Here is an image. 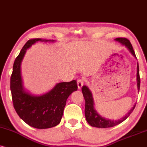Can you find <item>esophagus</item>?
I'll return each instance as SVG.
<instances>
[{"instance_id":"1","label":"esophagus","mask_w":147,"mask_h":147,"mask_svg":"<svg viewBox=\"0 0 147 147\" xmlns=\"http://www.w3.org/2000/svg\"><path fill=\"white\" fill-rule=\"evenodd\" d=\"M84 82L82 79L79 78L78 80L77 84H78V87L79 89H80V88H82V86H83V84H84Z\"/></svg>"}]
</instances>
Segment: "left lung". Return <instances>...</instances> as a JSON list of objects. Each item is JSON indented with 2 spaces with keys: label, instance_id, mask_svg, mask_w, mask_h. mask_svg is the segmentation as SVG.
I'll return each instance as SVG.
<instances>
[{
  "label": "left lung",
  "instance_id": "left-lung-1",
  "mask_svg": "<svg viewBox=\"0 0 147 147\" xmlns=\"http://www.w3.org/2000/svg\"><path fill=\"white\" fill-rule=\"evenodd\" d=\"M115 41H118V42L121 43L122 45H124L129 50V51L131 52L132 55L134 56L135 58L136 54L134 50L133 47H132L130 41L128 40L126 38H117L115 39ZM136 80H137V86L138 89L140 90V75H139V66H138V63H137V74H136ZM82 91L83 96H84V98L85 99V110H84V114H85V117H86V121H87L88 123L90 125V126L95 127H98V128H108V127H112L117 125L120 124L121 123H122L123 121H124L125 119L127 118L129 116L131 115V113L133 112L134 109L136 105H134L131 108V109L129 110L123 117H122L120 119H110L105 118L102 116H101L98 112H97V110H95L94 105L93 97L92 95V93L90 91L89 88H88V86H83L82 87Z\"/></svg>",
  "mask_w": 147,
  "mask_h": 147
}]
</instances>
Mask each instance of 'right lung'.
I'll use <instances>...</instances> for the list:
<instances>
[{"mask_svg":"<svg viewBox=\"0 0 147 147\" xmlns=\"http://www.w3.org/2000/svg\"><path fill=\"white\" fill-rule=\"evenodd\" d=\"M37 41L54 42L51 39H30L24 46L14 61L10 80L12 101L16 112L28 125L37 129H48L61 122L68 97L78 89L77 82L57 83L50 91L37 95L24 87L21 74V63L26 50Z\"/></svg>","mask_w":147,"mask_h":147,"instance_id":"right-lung-1","label":"right lung"}]
</instances>
